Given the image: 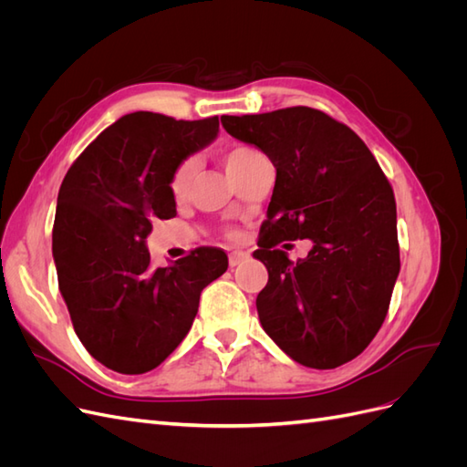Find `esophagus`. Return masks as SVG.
Wrapping results in <instances>:
<instances>
[{
	"label": "esophagus",
	"instance_id": "obj_1",
	"mask_svg": "<svg viewBox=\"0 0 467 467\" xmlns=\"http://www.w3.org/2000/svg\"><path fill=\"white\" fill-rule=\"evenodd\" d=\"M247 259H249V253H245V251H232V253H230V266L242 265V263L247 261Z\"/></svg>",
	"mask_w": 467,
	"mask_h": 467
}]
</instances>
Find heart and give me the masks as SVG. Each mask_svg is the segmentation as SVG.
Segmentation results:
<instances>
[{
    "label": "heart",
    "mask_w": 467,
    "mask_h": 467,
    "mask_svg": "<svg viewBox=\"0 0 467 467\" xmlns=\"http://www.w3.org/2000/svg\"><path fill=\"white\" fill-rule=\"evenodd\" d=\"M261 160H265V155L259 150H255L253 146H245V144H235L223 151V163H225V167H228L230 175L235 181L242 177L253 163H257ZM194 171H196V161L192 158H187L185 161H181L175 167V171L171 175V182H169V191H171L175 201L187 199Z\"/></svg>",
    "instance_id": "b5f03b06"
}]
</instances>
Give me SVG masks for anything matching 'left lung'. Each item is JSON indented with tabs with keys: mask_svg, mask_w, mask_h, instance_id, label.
I'll use <instances>...</instances> for the list:
<instances>
[{
	"mask_svg": "<svg viewBox=\"0 0 467 467\" xmlns=\"http://www.w3.org/2000/svg\"><path fill=\"white\" fill-rule=\"evenodd\" d=\"M222 126L276 169L253 253L268 271L257 296L263 329L307 368L357 358L384 323L400 275L389 181L362 140L317 109L225 115ZM296 238L315 247L292 264L277 245Z\"/></svg>",
	"mask_w": 467,
	"mask_h": 467,
	"instance_id": "left-lung-1",
	"label": "left lung"
}]
</instances>
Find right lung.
Wrapping results in <instances>:
<instances>
[{"label":"right lung","instance_id":"1","mask_svg":"<svg viewBox=\"0 0 467 467\" xmlns=\"http://www.w3.org/2000/svg\"><path fill=\"white\" fill-rule=\"evenodd\" d=\"M218 129V117L130 112L99 134L62 181L52 230L58 286L81 345L110 370L160 366L187 337L201 292L228 268L216 247L153 268L146 247L151 222L177 214L169 191L175 167Z\"/></svg>","mask_w":467,"mask_h":467}]
</instances>
